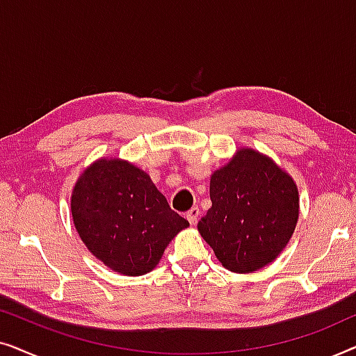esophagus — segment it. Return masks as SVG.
<instances>
[{"instance_id": "esophagus-1", "label": "esophagus", "mask_w": 356, "mask_h": 356, "mask_svg": "<svg viewBox=\"0 0 356 356\" xmlns=\"http://www.w3.org/2000/svg\"><path fill=\"white\" fill-rule=\"evenodd\" d=\"M199 209L197 207H193V209H189V211L186 212V218H188V222L191 223V225H196V222H197V218H199Z\"/></svg>"}]
</instances>
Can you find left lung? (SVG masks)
I'll return each mask as SVG.
<instances>
[{
    "label": "left lung",
    "mask_w": 356,
    "mask_h": 356,
    "mask_svg": "<svg viewBox=\"0 0 356 356\" xmlns=\"http://www.w3.org/2000/svg\"><path fill=\"white\" fill-rule=\"evenodd\" d=\"M211 201L197 232L225 269L251 274L274 262L300 216L295 179L269 155L240 147L211 175Z\"/></svg>",
    "instance_id": "obj_1"
}]
</instances>
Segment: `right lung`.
Listing matches in <instances>:
<instances>
[{"label": "right lung", "mask_w": 356, "mask_h": 356, "mask_svg": "<svg viewBox=\"0 0 356 356\" xmlns=\"http://www.w3.org/2000/svg\"><path fill=\"white\" fill-rule=\"evenodd\" d=\"M71 216L82 243L121 275L154 270L189 222L172 211L149 173L120 157H100L72 188Z\"/></svg>", "instance_id": "obj_1"}]
</instances>
